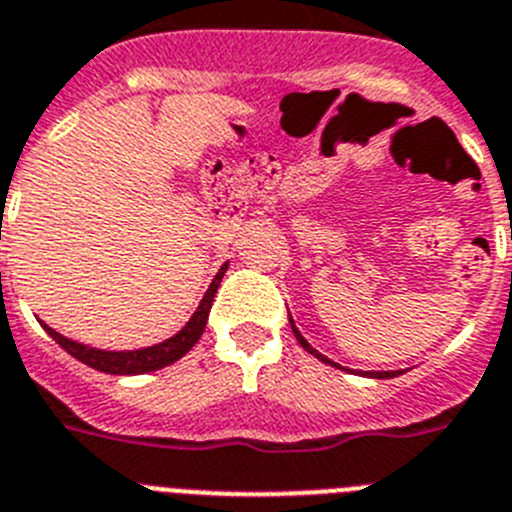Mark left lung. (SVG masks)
I'll return each instance as SVG.
<instances>
[{
	"label": "left lung",
	"mask_w": 512,
	"mask_h": 512,
	"mask_svg": "<svg viewBox=\"0 0 512 512\" xmlns=\"http://www.w3.org/2000/svg\"><path fill=\"white\" fill-rule=\"evenodd\" d=\"M288 316H290V313H288ZM290 329H293V334H296L298 344H301V347L306 349L308 354H313V357H319L321 362H326V365H331V367H339V365H336V362H331V359H326L324 354H319V352H316V349H313L311 344H308L306 339H303V336H301V331H298V329H296V324H293V319H290ZM398 375H400V372H367V377H377V380H388V377H398Z\"/></svg>",
	"instance_id": "1"
}]
</instances>
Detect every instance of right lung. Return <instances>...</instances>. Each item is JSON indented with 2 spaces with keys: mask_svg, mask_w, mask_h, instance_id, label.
<instances>
[{
  "mask_svg": "<svg viewBox=\"0 0 512 512\" xmlns=\"http://www.w3.org/2000/svg\"><path fill=\"white\" fill-rule=\"evenodd\" d=\"M224 273H227V265H222V270L214 275L209 290L204 293L199 308H196V313L188 319V324L183 326L176 336H170V339H165V342L160 344H153V347L132 349V352H104V349H94L86 347V344L71 342V339H66V336L58 334L55 329H50L48 324H43V329L48 331L55 342L61 344L71 357H76L78 362H84V365L94 367V370L107 372V375H142V372L160 370V367H168L173 365V362H178V359L201 339V334H204L206 329V319H209L211 303H214L216 288L222 283Z\"/></svg>",
  "mask_w": 512,
  "mask_h": 512,
  "instance_id": "1",
  "label": "right lung"
}]
</instances>
